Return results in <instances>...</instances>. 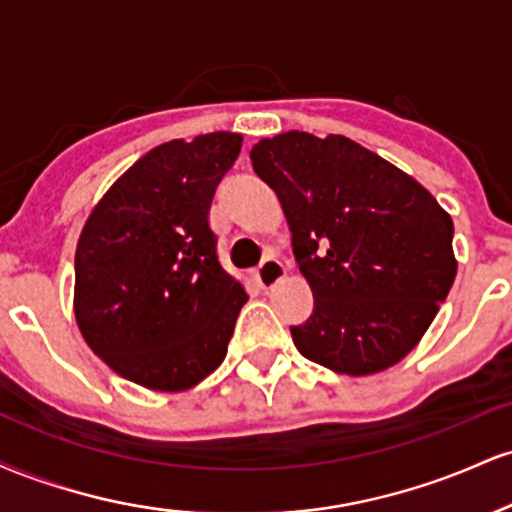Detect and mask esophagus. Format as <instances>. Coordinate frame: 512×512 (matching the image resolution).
Listing matches in <instances>:
<instances>
[{"instance_id": "34e87169", "label": "esophagus", "mask_w": 512, "mask_h": 512, "mask_svg": "<svg viewBox=\"0 0 512 512\" xmlns=\"http://www.w3.org/2000/svg\"><path fill=\"white\" fill-rule=\"evenodd\" d=\"M284 276H286V267L279 260H274V257L264 260L260 264V269H257V272H255L257 284H260L262 289H272V286L279 284V281L284 279Z\"/></svg>"}]
</instances>
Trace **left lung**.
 Wrapping results in <instances>:
<instances>
[{
    "mask_svg": "<svg viewBox=\"0 0 512 512\" xmlns=\"http://www.w3.org/2000/svg\"><path fill=\"white\" fill-rule=\"evenodd\" d=\"M279 197L315 310L291 327L310 361L342 375L395 366L455 281L452 219L421 182L342 134L286 132L250 151Z\"/></svg>",
    "mask_w": 512,
    "mask_h": 512,
    "instance_id": "8db88e82",
    "label": "left lung"
}]
</instances>
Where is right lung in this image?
I'll list each match as a JSON object with an SVG mask.
<instances>
[{"instance_id":"right-lung-1","label":"right lung","mask_w":512,"mask_h":512,"mask_svg":"<svg viewBox=\"0 0 512 512\" xmlns=\"http://www.w3.org/2000/svg\"><path fill=\"white\" fill-rule=\"evenodd\" d=\"M243 137L173 139L117 178L81 228L74 315L122 378L156 392L202 383L226 358L243 284L221 267L209 209Z\"/></svg>"}]
</instances>
